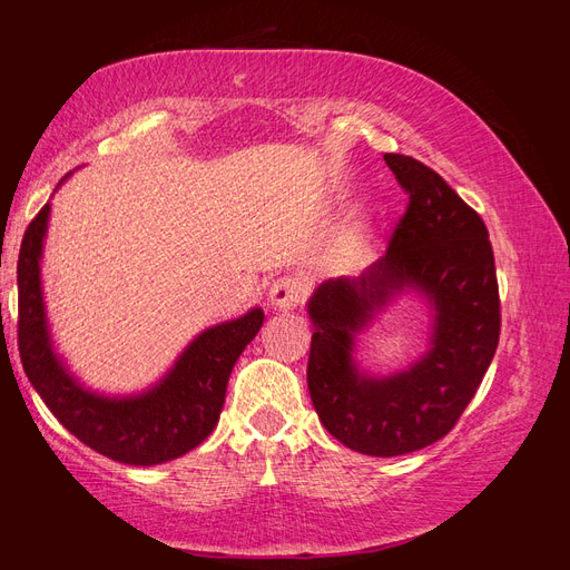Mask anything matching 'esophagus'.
<instances>
[{"label": "esophagus", "instance_id": "1", "mask_svg": "<svg viewBox=\"0 0 570 570\" xmlns=\"http://www.w3.org/2000/svg\"><path fill=\"white\" fill-rule=\"evenodd\" d=\"M304 297L306 285L302 283V278H295V275H283L268 289V302L278 312H292V308H297L304 302Z\"/></svg>", "mask_w": 570, "mask_h": 570}]
</instances>
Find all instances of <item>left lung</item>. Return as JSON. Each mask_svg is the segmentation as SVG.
Segmentation results:
<instances>
[{
  "mask_svg": "<svg viewBox=\"0 0 570 570\" xmlns=\"http://www.w3.org/2000/svg\"><path fill=\"white\" fill-rule=\"evenodd\" d=\"M409 193L385 256L358 278L321 283L308 394L327 433L368 456H400L444 438L478 392L499 342L494 254L482 218L433 168L385 154ZM402 294L431 308L429 350L409 370L373 376L353 358L355 337Z\"/></svg>",
  "mask_w": 570,
  "mask_h": 570,
  "instance_id": "left-lung-1",
  "label": "left lung"
}]
</instances>
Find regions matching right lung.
Masks as SVG:
<instances>
[{
	"label": "right lung",
	"instance_id": "1",
	"mask_svg": "<svg viewBox=\"0 0 570 570\" xmlns=\"http://www.w3.org/2000/svg\"><path fill=\"white\" fill-rule=\"evenodd\" d=\"M49 212L47 202L28 226L19 254V352L30 385L68 433L114 461L157 465L195 450L216 428L230 371L262 331L264 312L254 306L245 316L206 327L142 392L85 387L59 356L47 318L42 254Z\"/></svg>",
	"mask_w": 570,
	"mask_h": 570
}]
</instances>
